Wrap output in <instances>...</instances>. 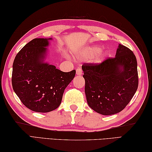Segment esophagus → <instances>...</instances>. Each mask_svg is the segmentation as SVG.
Listing matches in <instances>:
<instances>
[{
	"label": "esophagus",
	"instance_id": "esophagus-1",
	"mask_svg": "<svg viewBox=\"0 0 152 152\" xmlns=\"http://www.w3.org/2000/svg\"><path fill=\"white\" fill-rule=\"evenodd\" d=\"M76 71V74H77V75H78V76H80V75H82V70L81 68H77Z\"/></svg>",
	"mask_w": 152,
	"mask_h": 152
}]
</instances>
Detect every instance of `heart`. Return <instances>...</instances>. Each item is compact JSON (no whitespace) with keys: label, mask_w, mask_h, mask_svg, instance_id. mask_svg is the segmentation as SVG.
<instances>
[{"label":"heart","mask_w":152,"mask_h":152,"mask_svg":"<svg viewBox=\"0 0 152 152\" xmlns=\"http://www.w3.org/2000/svg\"><path fill=\"white\" fill-rule=\"evenodd\" d=\"M101 48L99 46H90V47H86L77 53V57L80 59H91L96 55V58H94V61L100 63L103 61L107 56V52H101Z\"/></svg>","instance_id":"obj_1"}]
</instances>
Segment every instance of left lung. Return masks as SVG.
Listing matches in <instances>:
<instances>
[{
    "mask_svg": "<svg viewBox=\"0 0 152 152\" xmlns=\"http://www.w3.org/2000/svg\"><path fill=\"white\" fill-rule=\"evenodd\" d=\"M82 69L87 102L99 114L111 115L121 112L137 91V60L133 51L121 44L115 58L100 64L84 63Z\"/></svg>",
    "mask_w": 152,
    "mask_h": 152,
    "instance_id": "8db88e82",
    "label": "left lung"
}]
</instances>
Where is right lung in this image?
<instances>
[{
    "label": "right lung",
    "mask_w": 152,
    "mask_h": 152,
    "mask_svg": "<svg viewBox=\"0 0 152 152\" xmlns=\"http://www.w3.org/2000/svg\"><path fill=\"white\" fill-rule=\"evenodd\" d=\"M51 39H33L19 51L12 64V88L22 103L35 112L57 109L76 74L75 70L64 72L44 62Z\"/></svg>",
    "instance_id": "right-lung-1"
}]
</instances>
